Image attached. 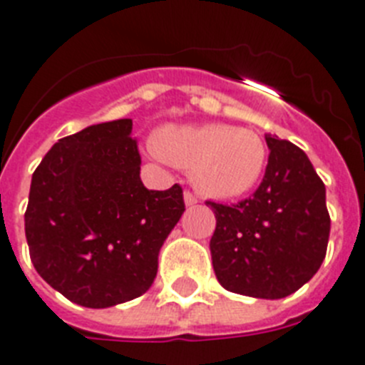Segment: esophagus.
<instances>
[{"instance_id":"obj_1","label":"esophagus","mask_w":365,"mask_h":365,"mask_svg":"<svg viewBox=\"0 0 365 365\" xmlns=\"http://www.w3.org/2000/svg\"><path fill=\"white\" fill-rule=\"evenodd\" d=\"M183 200H185V206H195V204H198V197H195L191 191L183 192Z\"/></svg>"}]
</instances>
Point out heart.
<instances>
[{
	"mask_svg": "<svg viewBox=\"0 0 365 365\" xmlns=\"http://www.w3.org/2000/svg\"><path fill=\"white\" fill-rule=\"evenodd\" d=\"M165 161L187 168L192 183L213 198L243 197L267 167V146L258 133L228 124L167 125L154 139Z\"/></svg>",
	"mask_w": 365,
	"mask_h": 365,
	"instance_id": "1",
	"label": "heart"
}]
</instances>
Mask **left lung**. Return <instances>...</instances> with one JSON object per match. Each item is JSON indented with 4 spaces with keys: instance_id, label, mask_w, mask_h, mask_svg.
Instances as JSON below:
<instances>
[{
    "instance_id": "1",
    "label": "left lung",
    "mask_w": 365,
    "mask_h": 365,
    "mask_svg": "<svg viewBox=\"0 0 365 365\" xmlns=\"http://www.w3.org/2000/svg\"><path fill=\"white\" fill-rule=\"evenodd\" d=\"M265 140L271 154L252 197L232 206L206 202L217 219L210 250L225 289L284 299L319 271L330 217L324 183L308 155L289 140Z\"/></svg>"
}]
</instances>
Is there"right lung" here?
<instances>
[{
	"mask_svg": "<svg viewBox=\"0 0 365 365\" xmlns=\"http://www.w3.org/2000/svg\"><path fill=\"white\" fill-rule=\"evenodd\" d=\"M131 118L55 143L33 173L26 237L36 272L68 301L109 308L158 274L165 240L185 211L182 187L148 191Z\"/></svg>",
	"mask_w": 365,
	"mask_h": 365,
	"instance_id": "add662e5",
	"label": "right lung"
}]
</instances>
